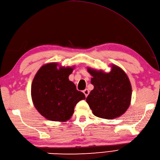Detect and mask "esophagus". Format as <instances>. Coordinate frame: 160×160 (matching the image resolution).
Returning <instances> with one entry per match:
<instances>
[{
    "label": "esophagus",
    "mask_w": 160,
    "mask_h": 160,
    "mask_svg": "<svg viewBox=\"0 0 160 160\" xmlns=\"http://www.w3.org/2000/svg\"><path fill=\"white\" fill-rule=\"evenodd\" d=\"M83 93H84V95H85V97H87L88 95L89 94V91L87 89H84V90L83 91Z\"/></svg>",
    "instance_id": "esophagus-1"
}]
</instances>
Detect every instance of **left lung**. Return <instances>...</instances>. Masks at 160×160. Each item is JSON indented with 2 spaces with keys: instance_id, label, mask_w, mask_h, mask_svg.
Listing matches in <instances>:
<instances>
[{
  "instance_id": "8db88e82",
  "label": "left lung",
  "mask_w": 160,
  "mask_h": 160,
  "mask_svg": "<svg viewBox=\"0 0 160 160\" xmlns=\"http://www.w3.org/2000/svg\"><path fill=\"white\" fill-rule=\"evenodd\" d=\"M109 73L88 67L94 86L87 98L94 115L112 120L123 115L130 106L131 84L127 75L120 67L111 64Z\"/></svg>"
}]
</instances>
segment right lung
Segmentation results:
<instances>
[{
  "label": "right lung",
  "mask_w": 160,
  "mask_h": 160,
  "mask_svg": "<svg viewBox=\"0 0 160 160\" xmlns=\"http://www.w3.org/2000/svg\"><path fill=\"white\" fill-rule=\"evenodd\" d=\"M51 62L40 68L32 84V99L36 110L49 120H69L78 102L85 99L69 76L74 69Z\"/></svg>",
  "instance_id": "right-lung-1"
}]
</instances>
